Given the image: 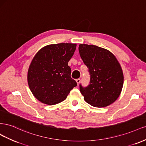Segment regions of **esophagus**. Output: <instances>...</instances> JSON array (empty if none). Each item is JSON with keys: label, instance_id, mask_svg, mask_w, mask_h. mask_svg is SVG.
Segmentation results:
<instances>
[{"label": "esophagus", "instance_id": "esophagus-1", "mask_svg": "<svg viewBox=\"0 0 146 146\" xmlns=\"http://www.w3.org/2000/svg\"><path fill=\"white\" fill-rule=\"evenodd\" d=\"M76 82L78 84V85H79V84L80 83V82H81V79H77L76 80Z\"/></svg>", "mask_w": 146, "mask_h": 146}]
</instances>
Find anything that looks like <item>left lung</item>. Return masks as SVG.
Masks as SVG:
<instances>
[{
	"instance_id": "left-lung-1",
	"label": "left lung",
	"mask_w": 146,
	"mask_h": 146,
	"mask_svg": "<svg viewBox=\"0 0 146 146\" xmlns=\"http://www.w3.org/2000/svg\"><path fill=\"white\" fill-rule=\"evenodd\" d=\"M81 58L90 74V83L79 89L84 100L90 105L104 107L119 97L124 76L118 61L110 51L93 45L80 44Z\"/></svg>"
}]
</instances>
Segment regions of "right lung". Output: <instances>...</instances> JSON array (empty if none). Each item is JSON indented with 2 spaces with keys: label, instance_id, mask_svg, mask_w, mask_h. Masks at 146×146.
I'll use <instances>...</instances> for the list:
<instances>
[{
  "label": "right lung",
  "instance_id": "right-lung-1",
  "mask_svg": "<svg viewBox=\"0 0 146 146\" xmlns=\"http://www.w3.org/2000/svg\"><path fill=\"white\" fill-rule=\"evenodd\" d=\"M76 44L60 43L41 48L33 59L28 71V83L39 101L54 105L64 101L76 82L71 78L68 61Z\"/></svg>",
  "mask_w": 146,
  "mask_h": 146
}]
</instances>
